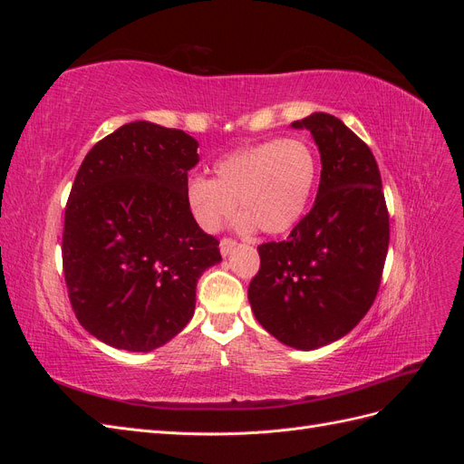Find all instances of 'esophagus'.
I'll list each match as a JSON object with an SVG mask.
<instances>
[{
    "label": "esophagus",
    "mask_w": 464,
    "mask_h": 464,
    "mask_svg": "<svg viewBox=\"0 0 464 464\" xmlns=\"http://www.w3.org/2000/svg\"><path fill=\"white\" fill-rule=\"evenodd\" d=\"M236 246H237V242L232 240V237H222V240H220V254H222L224 257L230 256V251H232Z\"/></svg>",
    "instance_id": "1"
}]
</instances>
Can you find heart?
Here are the masks:
<instances>
[{"instance_id": "b5f03b06", "label": "heart", "mask_w": 464, "mask_h": 464, "mask_svg": "<svg viewBox=\"0 0 464 464\" xmlns=\"http://www.w3.org/2000/svg\"><path fill=\"white\" fill-rule=\"evenodd\" d=\"M317 179V159L302 139H271L234 149L215 162V179L195 176L186 198L191 213L208 232L234 217L237 201L242 230L266 234L290 230L310 205Z\"/></svg>"}]
</instances>
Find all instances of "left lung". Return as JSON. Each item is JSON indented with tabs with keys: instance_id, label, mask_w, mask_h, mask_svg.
I'll use <instances>...</instances> for the list:
<instances>
[{
	"instance_id": "left-lung-1",
	"label": "left lung",
	"mask_w": 464,
	"mask_h": 464,
	"mask_svg": "<svg viewBox=\"0 0 464 464\" xmlns=\"http://www.w3.org/2000/svg\"><path fill=\"white\" fill-rule=\"evenodd\" d=\"M321 154L317 198L283 242L257 247L247 298L275 339L314 350L353 331L372 307L389 247V213L373 152L325 111L292 123Z\"/></svg>"
}]
</instances>
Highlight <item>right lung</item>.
Returning <instances> with one entry per match:
<instances>
[{
	"instance_id": "add662e5",
	"label": "right lung",
	"mask_w": 464,
	"mask_h": 464,
	"mask_svg": "<svg viewBox=\"0 0 464 464\" xmlns=\"http://www.w3.org/2000/svg\"><path fill=\"white\" fill-rule=\"evenodd\" d=\"M198 147L181 130L131 121L82 160L62 259L75 317L98 341L150 353L193 317L198 280L222 259L186 198Z\"/></svg>"
}]
</instances>
